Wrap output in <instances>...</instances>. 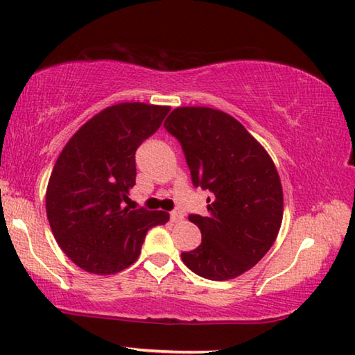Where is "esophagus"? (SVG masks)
<instances>
[{"label": "esophagus", "instance_id": "34e87169", "mask_svg": "<svg viewBox=\"0 0 355 355\" xmlns=\"http://www.w3.org/2000/svg\"><path fill=\"white\" fill-rule=\"evenodd\" d=\"M171 219H172L173 223L182 221V219H183V213L180 211V210H173V211H171Z\"/></svg>", "mask_w": 355, "mask_h": 355}]
</instances>
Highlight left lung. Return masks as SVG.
<instances>
[{
	"mask_svg": "<svg viewBox=\"0 0 355 355\" xmlns=\"http://www.w3.org/2000/svg\"><path fill=\"white\" fill-rule=\"evenodd\" d=\"M187 157L196 188L208 189L207 216L189 215L202 243L182 252L189 270L232 279L272 248L283 221V189L262 145L235 118L208 107H178L164 121Z\"/></svg>",
	"mask_w": 355,
	"mask_h": 355,
	"instance_id": "left-lung-1",
	"label": "left lung"
}]
</instances>
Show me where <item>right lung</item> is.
<instances>
[{
  "label": "right lung",
  "instance_id": "add662e5",
  "mask_svg": "<svg viewBox=\"0 0 355 355\" xmlns=\"http://www.w3.org/2000/svg\"><path fill=\"white\" fill-rule=\"evenodd\" d=\"M171 107L123 103L107 107L71 137L49 180L47 218L64 254L96 275L137 261L153 226L168 213L125 207L136 184V151L159 129Z\"/></svg>",
  "mask_w": 355,
  "mask_h": 355
}]
</instances>
